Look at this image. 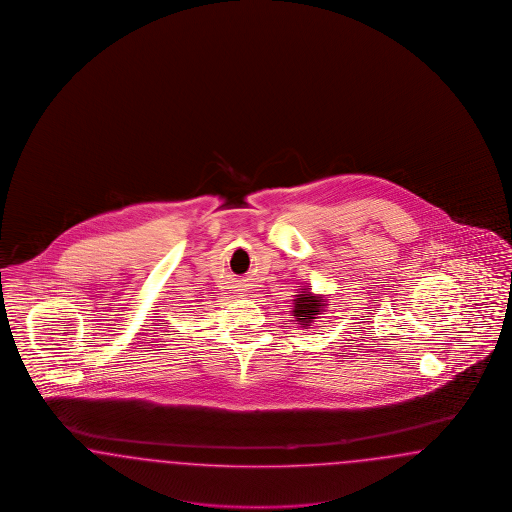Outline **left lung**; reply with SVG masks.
Listing matches in <instances>:
<instances>
[{"instance_id": "1", "label": "left lung", "mask_w": 512, "mask_h": 512, "mask_svg": "<svg viewBox=\"0 0 512 512\" xmlns=\"http://www.w3.org/2000/svg\"><path fill=\"white\" fill-rule=\"evenodd\" d=\"M326 307H328V301L322 295H314L310 291V286H305L303 291H299V295H295V299H293L295 322H299V326L307 328L320 314H324Z\"/></svg>"}]
</instances>
